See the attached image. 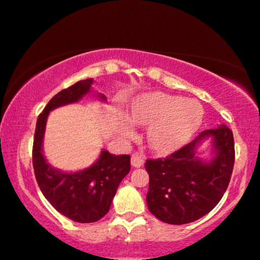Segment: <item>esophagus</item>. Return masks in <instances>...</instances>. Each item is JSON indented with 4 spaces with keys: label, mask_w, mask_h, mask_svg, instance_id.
<instances>
[{
    "label": "esophagus",
    "mask_w": 260,
    "mask_h": 260,
    "mask_svg": "<svg viewBox=\"0 0 260 260\" xmlns=\"http://www.w3.org/2000/svg\"><path fill=\"white\" fill-rule=\"evenodd\" d=\"M144 161H145V158H144L143 154L138 153V152H136V153L132 154V158H131V162H132V165L134 166V168H140V166H143Z\"/></svg>",
    "instance_id": "esophagus-1"
}]
</instances>
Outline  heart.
Here are the masks:
<instances>
[{
	"instance_id": "b5f03b06",
	"label": "heart",
	"mask_w": 260,
	"mask_h": 260,
	"mask_svg": "<svg viewBox=\"0 0 260 260\" xmlns=\"http://www.w3.org/2000/svg\"><path fill=\"white\" fill-rule=\"evenodd\" d=\"M205 110L200 102L182 96L161 94L145 95L132 107L136 123L148 126L147 139L152 150L171 153L188 143L202 126ZM123 132L132 134L131 123H123Z\"/></svg>"
}]
</instances>
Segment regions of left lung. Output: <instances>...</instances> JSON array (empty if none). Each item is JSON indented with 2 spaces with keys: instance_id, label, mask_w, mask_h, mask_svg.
Instances as JSON below:
<instances>
[{
  "instance_id": "left-lung-1",
  "label": "left lung",
  "mask_w": 260,
  "mask_h": 260,
  "mask_svg": "<svg viewBox=\"0 0 260 260\" xmlns=\"http://www.w3.org/2000/svg\"><path fill=\"white\" fill-rule=\"evenodd\" d=\"M213 138L216 157L205 163L196 155L202 140ZM234 138L227 126L201 132L166 158L147 159L148 210L162 222L184 224L208 214L222 199L234 165Z\"/></svg>"
}]
</instances>
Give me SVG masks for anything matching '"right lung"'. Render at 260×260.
<instances>
[{
	"instance_id": "add662e5",
	"label": "right lung",
	"mask_w": 260,
	"mask_h": 260,
	"mask_svg": "<svg viewBox=\"0 0 260 260\" xmlns=\"http://www.w3.org/2000/svg\"><path fill=\"white\" fill-rule=\"evenodd\" d=\"M91 84V78L79 81L54 95L38 116L33 141L34 175L41 192L60 214L81 223L95 222L108 213L117 186L131 170L129 155H114L108 151H102L90 168L75 174L55 170L44 157L41 145L50 110L77 102L88 94Z\"/></svg>"
}]
</instances>
